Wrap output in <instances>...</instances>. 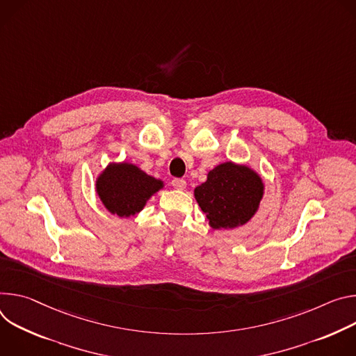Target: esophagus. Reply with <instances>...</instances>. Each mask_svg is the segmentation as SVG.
Masks as SVG:
<instances>
[{
    "instance_id": "34e87169",
    "label": "esophagus",
    "mask_w": 356,
    "mask_h": 356,
    "mask_svg": "<svg viewBox=\"0 0 356 356\" xmlns=\"http://www.w3.org/2000/svg\"><path fill=\"white\" fill-rule=\"evenodd\" d=\"M172 186L178 191H184L186 188V181L182 178H175V179H172Z\"/></svg>"
}]
</instances>
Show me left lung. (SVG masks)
Instances as JSON below:
<instances>
[{"mask_svg":"<svg viewBox=\"0 0 356 356\" xmlns=\"http://www.w3.org/2000/svg\"><path fill=\"white\" fill-rule=\"evenodd\" d=\"M193 195L212 229H236L259 211L264 182L249 165L225 161L208 172L207 181L193 189Z\"/></svg>","mask_w":356,"mask_h":356,"instance_id":"1","label":"left lung"}]
</instances>
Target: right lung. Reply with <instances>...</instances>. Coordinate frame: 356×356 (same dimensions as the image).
Returning <instances> with one entry per match:
<instances>
[{
    "label": "right lung",
    "instance_id": "1",
    "mask_svg": "<svg viewBox=\"0 0 356 356\" xmlns=\"http://www.w3.org/2000/svg\"><path fill=\"white\" fill-rule=\"evenodd\" d=\"M164 181L145 174L131 163H110L96 178L95 188L103 207L120 218L140 213Z\"/></svg>",
    "mask_w": 356,
    "mask_h": 356
}]
</instances>
